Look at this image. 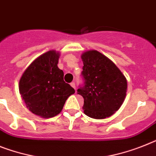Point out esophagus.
<instances>
[{
    "label": "esophagus",
    "instance_id": "1",
    "mask_svg": "<svg viewBox=\"0 0 156 156\" xmlns=\"http://www.w3.org/2000/svg\"><path fill=\"white\" fill-rule=\"evenodd\" d=\"M70 84H71V86H72V87H73V88H74V89H76V83H75V82H72V83H71Z\"/></svg>",
    "mask_w": 156,
    "mask_h": 156
}]
</instances>
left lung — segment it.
<instances>
[{
    "label": "left lung",
    "instance_id": "left-lung-1",
    "mask_svg": "<svg viewBox=\"0 0 156 156\" xmlns=\"http://www.w3.org/2000/svg\"><path fill=\"white\" fill-rule=\"evenodd\" d=\"M83 84L77 89L83 96V112L93 119H105L119 110L127 92V80L114 63L96 50L81 55Z\"/></svg>",
    "mask_w": 156,
    "mask_h": 156
}]
</instances>
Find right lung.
<instances>
[{
	"instance_id": "right-lung-1",
	"label": "right lung",
	"mask_w": 156,
	"mask_h": 156,
	"mask_svg": "<svg viewBox=\"0 0 156 156\" xmlns=\"http://www.w3.org/2000/svg\"><path fill=\"white\" fill-rule=\"evenodd\" d=\"M60 53L48 51L37 57L23 73L19 91L27 108L43 118L56 116L75 90L64 81L57 66Z\"/></svg>"
}]
</instances>
